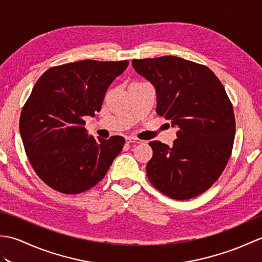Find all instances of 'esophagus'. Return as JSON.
Instances as JSON below:
<instances>
[{
    "label": "esophagus",
    "mask_w": 262,
    "mask_h": 262,
    "mask_svg": "<svg viewBox=\"0 0 262 262\" xmlns=\"http://www.w3.org/2000/svg\"><path fill=\"white\" fill-rule=\"evenodd\" d=\"M126 142L127 143H134V144H142L144 141H142V139H138V138H135V137H126Z\"/></svg>",
    "instance_id": "obj_1"
}]
</instances>
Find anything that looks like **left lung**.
Here are the masks:
<instances>
[{"label": "left lung", "instance_id": "left-lung-1", "mask_svg": "<svg viewBox=\"0 0 262 262\" xmlns=\"http://www.w3.org/2000/svg\"><path fill=\"white\" fill-rule=\"evenodd\" d=\"M132 64L154 86L156 113L178 128L172 147L149 143L148 180L172 199L195 198L219 179L233 147L234 114L226 90L208 67L182 58L134 59Z\"/></svg>", "mask_w": 262, "mask_h": 262}]
</instances>
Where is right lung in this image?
<instances>
[{
	"instance_id": "obj_1",
	"label": "right lung",
	"mask_w": 262,
	"mask_h": 262,
	"mask_svg": "<svg viewBox=\"0 0 262 262\" xmlns=\"http://www.w3.org/2000/svg\"><path fill=\"white\" fill-rule=\"evenodd\" d=\"M127 66V60H81L48 69L34 84L22 109L20 134L35 173L53 190H89L123 149L121 136H89L83 118L100 111L108 87Z\"/></svg>"
}]
</instances>
